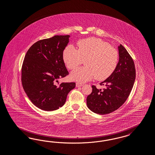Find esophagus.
Wrapping results in <instances>:
<instances>
[{
  "label": "esophagus",
  "instance_id": "34e87169",
  "mask_svg": "<svg viewBox=\"0 0 155 155\" xmlns=\"http://www.w3.org/2000/svg\"><path fill=\"white\" fill-rule=\"evenodd\" d=\"M84 84H81V83H76V86L77 87H81V86H82Z\"/></svg>",
  "mask_w": 155,
  "mask_h": 155
}]
</instances>
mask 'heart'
<instances>
[{
    "label": "heart",
    "mask_w": 155,
    "mask_h": 155,
    "mask_svg": "<svg viewBox=\"0 0 155 155\" xmlns=\"http://www.w3.org/2000/svg\"><path fill=\"white\" fill-rule=\"evenodd\" d=\"M78 50L71 45L63 51V59L68 69L72 70L84 60L85 66L77 68L71 78L79 82H86L95 77L97 80H105L115 69L118 53L107 42L96 38H89L78 42Z\"/></svg>",
    "instance_id": "obj_1"
}]
</instances>
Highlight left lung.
Masks as SVG:
<instances>
[{"label":"left lung","instance_id":"obj_1","mask_svg":"<svg viewBox=\"0 0 155 155\" xmlns=\"http://www.w3.org/2000/svg\"><path fill=\"white\" fill-rule=\"evenodd\" d=\"M119 61L115 69L106 80L101 82L103 90L92 86V92L86 99L87 107L98 114L112 113L126 102L135 82L134 62L122 45L118 46Z\"/></svg>","mask_w":155,"mask_h":155}]
</instances>
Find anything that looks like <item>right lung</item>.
<instances>
[{
	"label": "right lung",
	"instance_id": "obj_1",
	"mask_svg": "<svg viewBox=\"0 0 155 155\" xmlns=\"http://www.w3.org/2000/svg\"><path fill=\"white\" fill-rule=\"evenodd\" d=\"M70 35H56L38 41L28 49L21 69L24 90L35 106L44 111L56 110L65 104L75 82H56L69 74L63 51Z\"/></svg>",
	"mask_w": 155,
	"mask_h": 155
}]
</instances>
